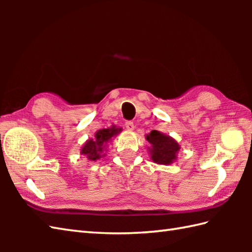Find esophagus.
I'll return each mask as SVG.
<instances>
[{"label":"esophagus","mask_w":252,"mask_h":252,"mask_svg":"<svg viewBox=\"0 0 252 252\" xmlns=\"http://www.w3.org/2000/svg\"><path fill=\"white\" fill-rule=\"evenodd\" d=\"M134 127H135V126H134V123H133V122H131V121L126 122V129L127 131H133V130H134Z\"/></svg>","instance_id":"obj_1"}]
</instances>
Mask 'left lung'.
Listing matches in <instances>:
<instances>
[{"mask_svg": "<svg viewBox=\"0 0 252 252\" xmlns=\"http://www.w3.org/2000/svg\"><path fill=\"white\" fill-rule=\"evenodd\" d=\"M145 137L151 144V147L147 148L151 159L155 163L169 165L178 160L181 146L173 137L157 130H153Z\"/></svg>", "mask_w": 252, "mask_h": 252, "instance_id": "8db88e82", "label": "left lung"}]
</instances>
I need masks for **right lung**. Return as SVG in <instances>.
<instances>
[{
  "label": "right lung",
  "mask_w": 252,
  "mask_h": 252,
  "mask_svg": "<svg viewBox=\"0 0 252 252\" xmlns=\"http://www.w3.org/2000/svg\"><path fill=\"white\" fill-rule=\"evenodd\" d=\"M121 131V127H117L116 126L96 131L94 137L90 138L83 144V146L80 149V154L87 157L89 161H96V160L105 157L108 143Z\"/></svg>",
  "instance_id": "add662e5"
}]
</instances>
